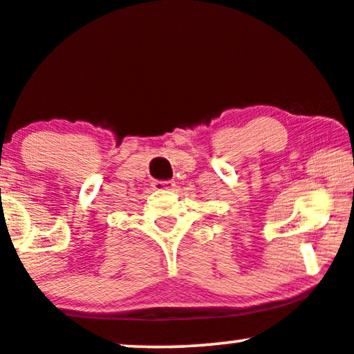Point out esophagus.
<instances>
[{
  "instance_id": "34e87169",
  "label": "esophagus",
  "mask_w": 354,
  "mask_h": 354,
  "mask_svg": "<svg viewBox=\"0 0 354 354\" xmlns=\"http://www.w3.org/2000/svg\"><path fill=\"white\" fill-rule=\"evenodd\" d=\"M174 182L172 180H154L152 182V189L156 190H162V189H174Z\"/></svg>"
}]
</instances>
